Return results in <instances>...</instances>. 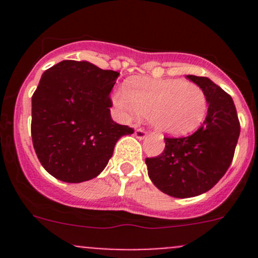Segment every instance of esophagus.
Returning <instances> with one entry per match:
<instances>
[{"label": "esophagus", "mask_w": 258, "mask_h": 258, "mask_svg": "<svg viewBox=\"0 0 258 258\" xmlns=\"http://www.w3.org/2000/svg\"><path fill=\"white\" fill-rule=\"evenodd\" d=\"M135 136H136V139H139V140H144L147 137V132H146L145 130L137 128L136 131H135Z\"/></svg>", "instance_id": "esophagus-1"}]
</instances>
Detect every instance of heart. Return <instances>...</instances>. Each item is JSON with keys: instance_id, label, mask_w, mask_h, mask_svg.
I'll list each match as a JSON object with an SVG mask.
<instances>
[{"instance_id": "obj_1", "label": "heart", "mask_w": 258, "mask_h": 258, "mask_svg": "<svg viewBox=\"0 0 258 258\" xmlns=\"http://www.w3.org/2000/svg\"><path fill=\"white\" fill-rule=\"evenodd\" d=\"M113 103L124 118L146 116L156 131L170 136L196 131L209 110L204 90L179 79H135L114 92Z\"/></svg>"}]
</instances>
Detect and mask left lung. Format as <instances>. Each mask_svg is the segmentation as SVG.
<instances>
[{
    "mask_svg": "<svg viewBox=\"0 0 258 258\" xmlns=\"http://www.w3.org/2000/svg\"><path fill=\"white\" fill-rule=\"evenodd\" d=\"M204 90L209 110L191 136L166 137L165 151L146 158L148 177L163 194L176 199L199 196L212 188L232 162L240 122L232 97L207 77L188 75Z\"/></svg>",
    "mask_w": 258,
    "mask_h": 258,
    "instance_id": "obj_1",
    "label": "left lung"
}]
</instances>
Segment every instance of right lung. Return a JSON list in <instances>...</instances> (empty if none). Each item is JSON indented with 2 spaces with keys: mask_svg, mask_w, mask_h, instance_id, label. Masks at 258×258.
Here are the masks:
<instances>
[{
  "mask_svg": "<svg viewBox=\"0 0 258 258\" xmlns=\"http://www.w3.org/2000/svg\"><path fill=\"white\" fill-rule=\"evenodd\" d=\"M118 75L72 59L43 72L32 96L31 135L41 165L54 178L80 183L97 177L116 142L134 134L111 117Z\"/></svg>",
  "mask_w": 258,
  "mask_h": 258,
  "instance_id": "1",
  "label": "right lung"
}]
</instances>
